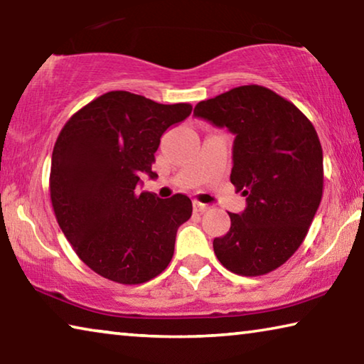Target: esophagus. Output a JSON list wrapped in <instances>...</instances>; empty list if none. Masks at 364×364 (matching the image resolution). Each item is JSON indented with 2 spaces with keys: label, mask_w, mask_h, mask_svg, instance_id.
<instances>
[{
  "label": "esophagus",
  "mask_w": 364,
  "mask_h": 364,
  "mask_svg": "<svg viewBox=\"0 0 364 364\" xmlns=\"http://www.w3.org/2000/svg\"><path fill=\"white\" fill-rule=\"evenodd\" d=\"M193 207H194V212H199V213L208 210V205L207 204H202V202H197V200L193 202Z\"/></svg>",
  "instance_id": "esophagus-1"
}]
</instances>
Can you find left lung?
Listing matches in <instances>:
<instances>
[{"mask_svg": "<svg viewBox=\"0 0 364 364\" xmlns=\"http://www.w3.org/2000/svg\"><path fill=\"white\" fill-rule=\"evenodd\" d=\"M194 115L234 136L231 183L245 196L242 213L213 239L226 269L262 276L300 247L323 196V149L315 127L284 97L245 85L200 101Z\"/></svg>", "mask_w": 364, "mask_h": 364, "instance_id": "1", "label": "left lung"}]
</instances>
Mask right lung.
I'll list each match as a JSON object with an SVG mask.
<instances>
[{
  "mask_svg": "<svg viewBox=\"0 0 364 364\" xmlns=\"http://www.w3.org/2000/svg\"><path fill=\"white\" fill-rule=\"evenodd\" d=\"M191 104H159L110 91L73 114L53 149L49 191L54 215L85 264L120 284H141L168 267L176 231L193 202L139 193L167 128L189 117Z\"/></svg>",
  "mask_w": 364,
  "mask_h": 364,
  "instance_id": "1",
  "label": "right lung"
}]
</instances>
